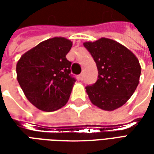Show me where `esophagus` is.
I'll list each match as a JSON object with an SVG mask.
<instances>
[{"label":"esophagus","mask_w":154,"mask_h":154,"mask_svg":"<svg viewBox=\"0 0 154 154\" xmlns=\"http://www.w3.org/2000/svg\"><path fill=\"white\" fill-rule=\"evenodd\" d=\"M83 76L84 73H81L80 75H79V79H80V80H82V79H83Z\"/></svg>","instance_id":"esophagus-1"}]
</instances>
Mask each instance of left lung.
Listing matches in <instances>:
<instances>
[{
	"label": "left lung",
	"instance_id": "left-lung-1",
	"mask_svg": "<svg viewBox=\"0 0 154 154\" xmlns=\"http://www.w3.org/2000/svg\"><path fill=\"white\" fill-rule=\"evenodd\" d=\"M96 62L98 79L86 87L91 103L104 110L122 106L135 91L141 67L135 55L118 42L101 38L83 44Z\"/></svg>",
	"mask_w": 154,
	"mask_h": 154
}]
</instances>
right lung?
<instances>
[{"label": "right lung", "mask_w": 154, "mask_h": 154, "mask_svg": "<svg viewBox=\"0 0 154 154\" xmlns=\"http://www.w3.org/2000/svg\"><path fill=\"white\" fill-rule=\"evenodd\" d=\"M72 46L67 38H49L23 54L16 64L20 86L39 110H57L69 99L76 82L71 74L72 63L66 57Z\"/></svg>", "instance_id": "add662e5"}]
</instances>
